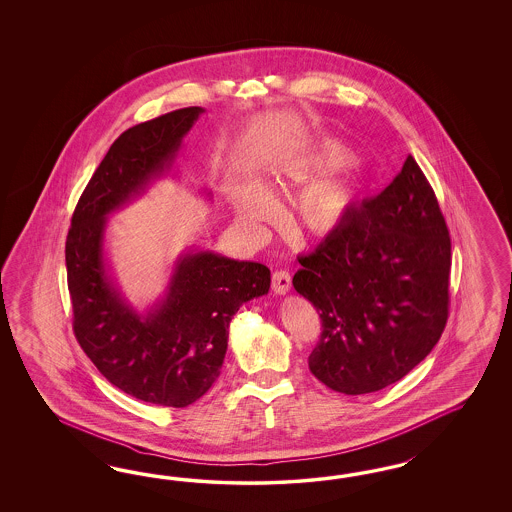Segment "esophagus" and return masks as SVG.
<instances>
[{
  "label": "esophagus",
  "instance_id": "esophagus-1",
  "mask_svg": "<svg viewBox=\"0 0 512 512\" xmlns=\"http://www.w3.org/2000/svg\"><path fill=\"white\" fill-rule=\"evenodd\" d=\"M272 289L276 295H287L291 291V274L287 270H276L272 276Z\"/></svg>",
  "mask_w": 512,
  "mask_h": 512
}]
</instances>
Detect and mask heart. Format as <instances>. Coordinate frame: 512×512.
<instances>
[{"label":"heart","instance_id":"1","mask_svg":"<svg viewBox=\"0 0 512 512\" xmlns=\"http://www.w3.org/2000/svg\"><path fill=\"white\" fill-rule=\"evenodd\" d=\"M341 161L338 148L300 150L281 157L272 178L281 182L300 184L313 174ZM357 197V186L345 176H325L313 180L296 195L293 202V221L302 233L325 236L336 231L349 214ZM234 216L244 225H255L270 216L272 199L266 189L253 180L238 182L231 191Z\"/></svg>","mask_w":512,"mask_h":512}]
</instances>
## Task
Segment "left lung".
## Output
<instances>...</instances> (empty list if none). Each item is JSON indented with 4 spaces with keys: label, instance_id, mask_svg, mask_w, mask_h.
Here are the masks:
<instances>
[{
    "label": "left lung",
    "instance_id": "left-lung-1",
    "mask_svg": "<svg viewBox=\"0 0 512 512\" xmlns=\"http://www.w3.org/2000/svg\"><path fill=\"white\" fill-rule=\"evenodd\" d=\"M298 263L296 293L323 326L308 364L336 392L357 396L400 381L445 330L449 229L413 155Z\"/></svg>",
    "mask_w": 512,
    "mask_h": 512
}]
</instances>
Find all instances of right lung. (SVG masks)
Returning <instances> with one entry per match:
<instances>
[{
	"label": "right lung",
	"instance_id": "obj_1",
	"mask_svg": "<svg viewBox=\"0 0 512 512\" xmlns=\"http://www.w3.org/2000/svg\"><path fill=\"white\" fill-rule=\"evenodd\" d=\"M202 112L172 110L114 140L78 199L65 242L80 347L114 387L167 407H186L208 392L223 366L234 313L270 289L264 264L191 251L178 259L167 296L139 315L107 274V216L171 169Z\"/></svg>",
	"mask_w": 512,
	"mask_h": 512
}]
</instances>
